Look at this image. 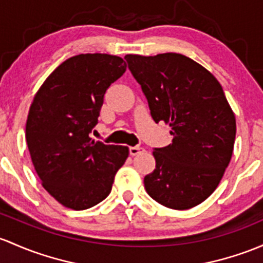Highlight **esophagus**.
I'll return each instance as SVG.
<instances>
[{
	"mask_svg": "<svg viewBox=\"0 0 263 263\" xmlns=\"http://www.w3.org/2000/svg\"><path fill=\"white\" fill-rule=\"evenodd\" d=\"M143 151H145V148L141 147V146H131V147H129V155H131V156H136V155L142 154Z\"/></svg>",
	"mask_w": 263,
	"mask_h": 263,
	"instance_id": "esophagus-1",
	"label": "esophagus"
}]
</instances>
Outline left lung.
Masks as SVG:
<instances>
[{
	"label": "left lung",
	"mask_w": 263,
	"mask_h": 263,
	"mask_svg": "<svg viewBox=\"0 0 263 263\" xmlns=\"http://www.w3.org/2000/svg\"><path fill=\"white\" fill-rule=\"evenodd\" d=\"M129 71L147 99L156 123L170 124L173 142L154 148L156 167L145 176L154 200L171 209H190L222 180L233 153L236 117L222 85L185 55L128 54Z\"/></svg>",
	"instance_id": "8db88e82"
}]
</instances>
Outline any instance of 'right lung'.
I'll return each instance as SVG.
<instances>
[{
	"label": "right lung",
	"instance_id": "right-lung-1",
	"mask_svg": "<svg viewBox=\"0 0 263 263\" xmlns=\"http://www.w3.org/2000/svg\"><path fill=\"white\" fill-rule=\"evenodd\" d=\"M126 63L108 54L69 58L46 78L30 107L26 142L46 192L74 211L108 197L128 147L90 139L104 93L123 76Z\"/></svg>",
	"mask_w": 263,
	"mask_h": 263
}]
</instances>
